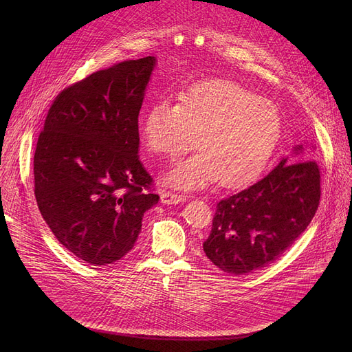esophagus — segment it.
Returning <instances> with one entry per match:
<instances>
[{"label":"esophagus","instance_id":"34e87169","mask_svg":"<svg viewBox=\"0 0 352 352\" xmlns=\"http://www.w3.org/2000/svg\"><path fill=\"white\" fill-rule=\"evenodd\" d=\"M184 202H186V196H184V195H178L174 192H167V190L162 192V204H164V205H178V204H184Z\"/></svg>","mask_w":352,"mask_h":352}]
</instances>
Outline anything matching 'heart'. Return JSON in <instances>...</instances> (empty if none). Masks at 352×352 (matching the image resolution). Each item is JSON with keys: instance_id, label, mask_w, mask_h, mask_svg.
I'll use <instances>...</instances> for the list:
<instances>
[{"instance_id": "1", "label": "heart", "mask_w": 352, "mask_h": 352, "mask_svg": "<svg viewBox=\"0 0 352 352\" xmlns=\"http://www.w3.org/2000/svg\"><path fill=\"white\" fill-rule=\"evenodd\" d=\"M281 133V118L269 100L224 79L188 86L178 104L155 102L144 114L142 135L155 155L175 159L193 146L199 152L166 175L170 186L196 190L220 179L226 188L255 181L269 163Z\"/></svg>"}]
</instances>
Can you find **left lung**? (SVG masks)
Instances as JSON below:
<instances>
[{"instance_id":"obj_1","label":"left lung","mask_w":352,"mask_h":352,"mask_svg":"<svg viewBox=\"0 0 352 352\" xmlns=\"http://www.w3.org/2000/svg\"><path fill=\"white\" fill-rule=\"evenodd\" d=\"M315 146L296 144L262 179L217 204L204 242L223 272L242 276L278 259L312 221L320 200Z\"/></svg>"}]
</instances>
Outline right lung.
Instances as JSON below:
<instances>
[{"mask_svg": "<svg viewBox=\"0 0 352 352\" xmlns=\"http://www.w3.org/2000/svg\"><path fill=\"white\" fill-rule=\"evenodd\" d=\"M156 57L120 63L63 90L34 153V195L56 238L76 258H124L160 196L139 160L138 117Z\"/></svg>", "mask_w": 352, "mask_h": 352, "instance_id": "1", "label": "right lung"}]
</instances>
